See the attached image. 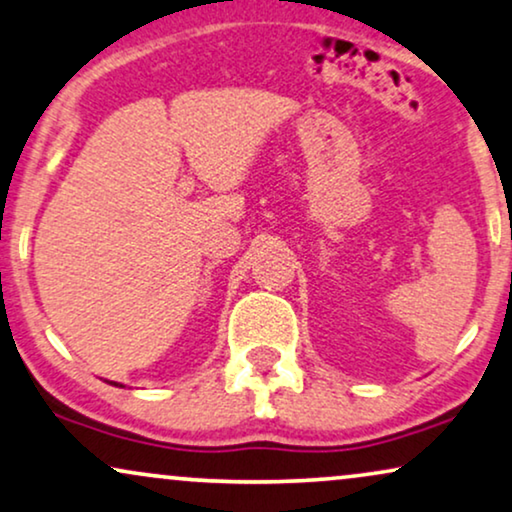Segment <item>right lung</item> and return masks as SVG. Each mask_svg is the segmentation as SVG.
I'll return each mask as SVG.
<instances>
[{"label": "right lung", "instance_id": "1", "mask_svg": "<svg viewBox=\"0 0 512 512\" xmlns=\"http://www.w3.org/2000/svg\"><path fill=\"white\" fill-rule=\"evenodd\" d=\"M115 386H117V383H115ZM119 388H122V386H119Z\"/></svg>", "mask_w": 512, "mask_h": 512}]
</instances>
